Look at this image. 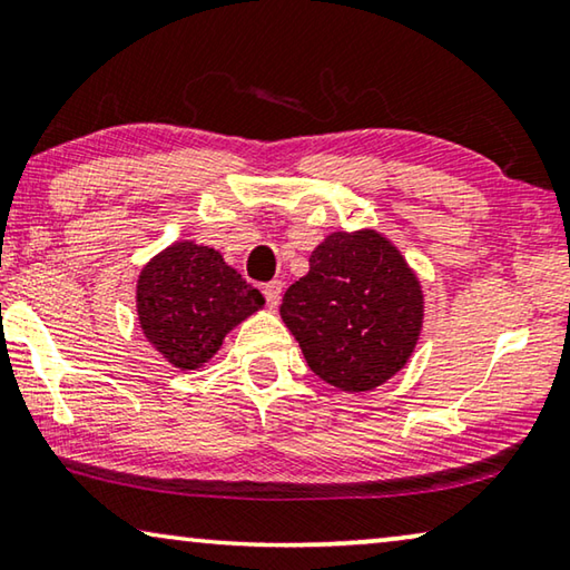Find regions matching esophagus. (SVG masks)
I'll return each instance as SVG.
<instances>
[{
    "instance_id": "obj_1",
    "label": "esophagus",
    "mask_w": 570,
    "mask_h": 570,
    "mask_svg": "<svg viewBox=\"0 0 570 570\" xmlns=\"http://www.w3.org/2000/svg\"><path fill=\"white\" fill-rule=\"evenodd\" d=\"M282 292H284V284L282 282H268L264 286V296H266V306L268 308H276L278 302H282Z\"/></svg>"
}]
</instances>
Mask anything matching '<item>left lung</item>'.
<instances>
[{
    "label": "left lung",
    "mask_w": 570,
    "mask_h": 570,
    "mask_svg": "<svg viewBox=\"0 0 570 570\" xmlns=\"http://www.w3.org/2000/svg\"><path fill=\"white\" fill-rule=\"evenodd\" d=\"M282 320L306 364L344 392H372L417 346L424 296L417 274L380 230H334L286 288Z\"/></svg>",
    "instance_id": "1"
}]
</instances>
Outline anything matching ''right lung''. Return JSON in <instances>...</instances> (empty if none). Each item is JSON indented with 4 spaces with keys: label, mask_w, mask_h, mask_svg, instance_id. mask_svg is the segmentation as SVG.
Masks as SVG:
<instances>
[{
    "label": "right lung",
    "mask_w": 570,
    "mask_h": 570,
    "mask_svg": "<svg viewBox=\"0 0 570 570\" xmlns=\"http://www.w3.org/2000/svg\"><path fill=\"white\" fill-rule=\"evenodd\" d=\"M264 306L216 248L176 240L142 266L135 286L140 330L170 366L198 370L226 334Z\"/></svg>",
    "instance_id": "right-lung-1"
}]
</instances>
